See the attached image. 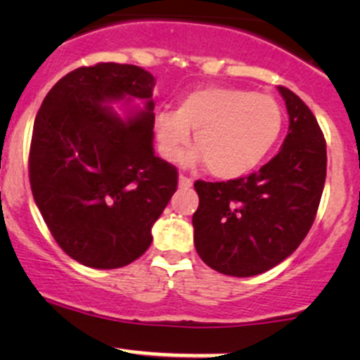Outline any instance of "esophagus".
I'll use <instances>...</instances> for the list:
<instances>
[{"mask_svg":"<svg viewBox=\"0 0 360 360\" xmlns=\"http://www.w3.org/2000/svg\"><path fill=\"white\" fill-rule=\"evenodd\" d=\"M191 184H193V181H191L190 177H186V176H183V174H181V176H179V188H190Z\"/></svg>","mask_w":360,"mask_h":360,"instance_id":"34e87169","label":"esophagus"}]
</instances>
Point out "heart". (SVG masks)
I'll use <instances>...</instances> for the list:
<instances>
[{"label":"heart","instance_id":"1","mask_svg":"<svg viewBox=\"0 0 360 360\" xmlns=\"http://www.w3.org/2000/svg\"><path fill=\"white\" fill-rule=\"evenodd\" d=\"M284 125L282 106L271 96L233 86H209L184 97L176 111L155 118L158 151L177 162L195 132L186 163H207L219 179H235L256 169L274 150Z\"/></svg>","mask_w":360,"mask_h":360}]
</instances>
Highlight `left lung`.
<instances>
[{"label": "left lung", "mask_w": 360, "mask_h": 360, "mask_svg": "<svg viewBox=\"0 0 360 360\" xmlns=\"http://www.w3.org/2000/svg\"><path fill=\"white\" fill-rule=\"evenodd\" d=\"M289 115L281 151L257 172L221 183L197 181L195 249L231 277L259 275L289 257L307 237L321 203L328 155L310 108L278 86Z\"/></svg>", "instance_id": "left-lung-1"}]
</instances>
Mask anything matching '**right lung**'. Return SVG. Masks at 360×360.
I'll return each instance as SVG.
<instances>
[{
  "label": "right lung",
  "instance_id": "right-lung-1",
  "mask_svg": "<svg viewBox=\"0 0 360 360\" xmlns=\"http://www.w3.org/2000/svg\"><path fill=\"white\" fill-rule=\"evenodd\" d=\"M153 75L132 64L78 68L36 115L32 197L60 249L85 266L111 270L143 256L177 190V169L153 150ZM112 102L126 104L125 120Z\"/></svg>",
  "mask_w": 360,
  "mask_h": 360
}]
</instances>
